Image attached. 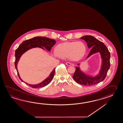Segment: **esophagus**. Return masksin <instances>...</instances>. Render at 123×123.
<instances>
[{
	"instance_id": "1",
	"label": "esophagus",
	"mask_w": 123,
	"mask_h": 123,
	"mask_svg": "<svg viewBox=\"0 0 123 123\" xmlns=\"http://www.w3.org/2000/svg\"><path fill=\"white\" fill-rule=\"evenodd\" d=\"M66 64L67 65H68V66H71V65H72V64L70 63H69V62H67V63H66Z\"/></svg>"
}]
</instances>
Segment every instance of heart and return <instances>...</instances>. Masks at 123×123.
Instances as JSON below:
<instances>
[{
  "instance_id": "b5f03b06",
  "label": "heart",
  "mask_w": 123,
  "mask_h": 123,
  "mask_svg": "<svg viewBox=\"0 0 123 123\" xmlns=\"http://www.w3.org/2000/svg\"><path fill=\"white\" fill-rule=\"evenodd\" d=\"M86 45L82 41H73L61 43L55 48V53L61 58L68 57L72 61L80 60L86 53Z\"/></svg>"
}]
</instances>
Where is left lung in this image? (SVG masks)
<instances>
[{
    "mask_svg": "<svg viewBox=\"0 0 123 123\" xmlns=\"http://www.w3.org/2000/svg\"><path fill=\"white\" fill-rule=\"evenodd\" d=\"M80 39L84 40L89 48H91L87 59L92 55L99 52L101 59V64L98 73L95 76L88 75L81 70L80 63L75 67V71L72 77L76 83L85 86H92L103 81L110 66V53L103 42L91 36H84Z\"/></svg>",
    "mask_w": 123,
    "mask_h": 123,
    "instance_id": "left-lung-1",
    "label": "left lung"
}]
</instances>
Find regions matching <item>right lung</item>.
Returning <instances> with one entry per match:
<instances>
[{"instance_id":"right-lung-1","label":"right lung","mask_w":123,"mask_h":123,"mask_svg":"<svg viewBox=\"0 0 123 123\" xmlns=\"http://www.w3.org/2000/svg\"><path fill=\"white\" fill-rule=\"evenodd\" d=\"M55 40L54 39H51L45 37L38 36L34 37L31 39L26 40L23 42L21 44L18 46V48L15 50V68L17 72L18 76L21 81L24 82L25 84H27L29 86L33 88H38L44 87L45 86L47 85L51 82L54 77L55 68H54L52 71L50 73V75H48V77L46 78L45 80H43L42 82L39 84H28L21 79L17 69V65L18 62L20 60L21 56L27 51L31 48H42L43 50H45V49L44 48L48 51H51V48L55 44Z\"/></svg>"}]
</instances>
